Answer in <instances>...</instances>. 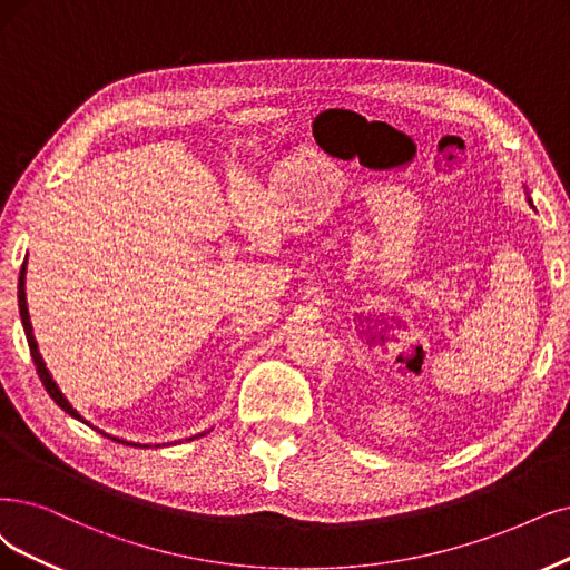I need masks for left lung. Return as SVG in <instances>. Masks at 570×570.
<instances>
[{
	"instance_id": "1",
	"label": "left lung",
	"mask_w": 570,
	"mask_h": 570,
	"mask_svg": "<svg viewBox=\"0 0 570 570\" xmlns=\"http://www.w3.org/2000/svg\"><path fill=\"white\" fill-rule=\"evenodd\" d=\"M529 202H531V199H529Z\"/></svg>"
}]
</instances>
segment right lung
<instances>
[{
    "label": "right lung",
    "instance_id": "add662e5",
    "mask_svg": "<svg viewBox=\"0 0 570 570\" xmlns=\"http://www.w3.org/2000/svg\"><path fill=\"white\" fill-rule=\"evenodd\" d=\"M18 307H20V320H23L26 338H28V345H30V354H32V362H35V366H37L39 381L45 383L47 392L51 394V399H53V402H56L62 411L70 413V415H72V417H77V420H81V415L70 406L68 399L62 396V392H60V390H58V385L53 383V377H51V373H49V368H47L45 360H41V354H39V350H37V341H35V335H32V324H30L28 301H26V263H23V267H20V277H18ZM81 423H83V420H81ZM117 441H119V439H117ZM134 446H138V444H134Z\"/></svg>",
    "mask_w": 570,
    "mask_h": 570
}]
</instances>
